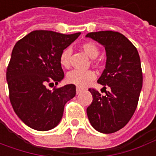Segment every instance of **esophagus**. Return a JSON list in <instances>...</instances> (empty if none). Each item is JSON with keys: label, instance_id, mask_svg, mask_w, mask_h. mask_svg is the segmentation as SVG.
<instances>
[{"label": "esophagus", "instance_id": "obj_1", "mask_svg": "<svg viewBox=\"0 0 156 156\" xmlns=\"http://www.w3.org/2000/svg\"><path fill=\"white\" fill-rule=\"evenodd\" d=\"M81 91H82V89L80 88V87H76V93H77V94H79Z\"/></svg>", "mask_w": 156, "mask_h": 156}]
</instances>
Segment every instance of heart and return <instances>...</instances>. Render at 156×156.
<instances>
[{"label": "heart", "instance_id": "obj_1", "mask_svg": "<svg viewBox=\"0 0 156 156\" xmlns=\"http://www.w3.org/2000/svg\"><path fill=\"white\" fill-rule=\"evenodd\" d=\"M80 48L84 51L87 55L90 57L91 58H96L99 54V49L96 44L92 41H86L80 45ZM72 50L70 47H66L63 51H61L59 56V63L62 67L68 69L70 66V58H71ZM92 64L98 66V61L92 60ZM96 78V75L92 70H73L69 72L67 75L66 80L69 83L74 84L80 87H84L89 85L92 80Z\"/></svg>", "mask_w": 156, "mask_h": 156}]
</instances>
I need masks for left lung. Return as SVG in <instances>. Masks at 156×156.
<instances>
[{
	"instance_id": "obj_1",
	"label": "left lung",
	"mask_w": 156,
	"mask_h": 156,
	"mask_svg": "<svg viewBox=\"0 0 156 156\" xmlns=\"http://www.w3.org/2000/svg\"><path fill=\"white\" fill-rule=\"evenodd\" d=\"M86 36L104 45L107 55L105 70L98 80L105 88V95L88 89L92 102L87 109V116L97 131L115 133L128 123L137 109L143 86L140 58L135 46L119 32L98 31Z\"/></svg>"
}]
</instances>
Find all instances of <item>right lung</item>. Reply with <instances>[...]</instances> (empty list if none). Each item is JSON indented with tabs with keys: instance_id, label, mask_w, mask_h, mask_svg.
I'll return each instance as SVG.
<instances>
[{
	"instance_id": "obj_1",
	"label": "right lung",
	"mask_w": 156,
	"mask_h": 156,
	"mask_svg": "<svg viewBox=\"0 0 156 156\" xmlns=\"http://www.w3.org/2000/svg\"><path fill=\"white\" fill-rule=\"evenodd\" d=\"M80 32L64 35L35 30L15 44L6 69L11 105L20 120L33 129L48 131L59 123L64 105L76 96V86L54 87L64 74L61 51L77 39Z\"/></svg>"
}]
</instances>
